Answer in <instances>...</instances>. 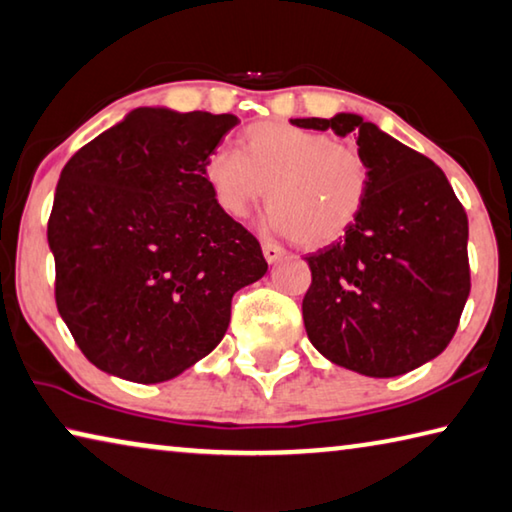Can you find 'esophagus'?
I'll list each match as a JSON object with an SVG mask.
<instances>
[{
    "instance_id": "34e87169",
    "label": "esophagus",
    "mask_w": 512,
    "mask_h": 512,
    "mask_svg": "<svg viewBox=\"0 0 512 512\" xmlns=\"http://www.w3.org/2000/svg\"><path fill=\"white\" fill-rule=\"evenodd\" d=\"M262 253H264V257H266V262H269V264H275V262H280V259L287 255V253H285V248L275 246V243H269V241H266V243H264V246H262Z\"/></svg>"
}]
</instances>
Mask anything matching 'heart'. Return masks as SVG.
<instances>
[{"label":"heart","mask_w":512,"mask_h":512,"mask_svg":"<svg viewBox=\"0 0 512 512\" xmlns=\"http://www.w3.org/2000/svg\"><path fill=\"white\" fill-rule=\"evenodd\" d=\"M202 177L230 218L246 216L266 191V227L303 248L330 246L348 234L371 189V166L358 145L291 123L250 125L241 154L214 148Z\"/></svg>","instance_id":"obj_1"}]
</instances>
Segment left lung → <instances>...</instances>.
<instances>
[{
	"mask_svg": "<svg viewBox=\"0 0 512 512\" xmlns=\"http://www.w3.org/2000/svg\"><path fill=\"white\" fill-rule=\"evenodd\" d=\"M358 139L371 166L367 205L348 234L307 255V337L323 358L394 378L449 346L469 296L467 214L431 159L358 113L291 118Z\"/></svg>",
	"mask_w": 512,
	"mask_h": 512,
	"instance_id": "left-lung-1",
	"label": "left lung"
}]
</instances>
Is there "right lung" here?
<instances>
[{
    "label": "right lung",
    "instance_id": "1",
    "mask_svg": "<svg viewBox=\"0 0 512 512\" xmlns=\"http://www.w3.org/2000/svg\"><path fill=\"white\" fill-rule=\"evenodd\" d=\"M232 113L139 107L61 170L47 243L56 307L97 369L164 383L221 344L232 296L269 269L202 164Z\"/></svg>",
    "mask_w": 512,
    "mask_h": 512
}]
</instances>
